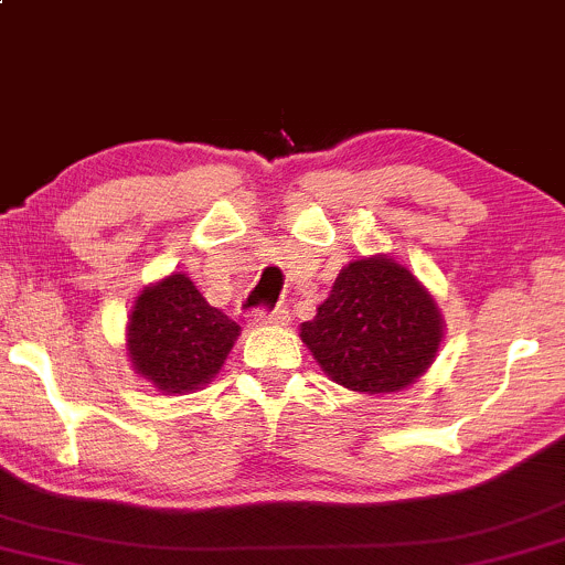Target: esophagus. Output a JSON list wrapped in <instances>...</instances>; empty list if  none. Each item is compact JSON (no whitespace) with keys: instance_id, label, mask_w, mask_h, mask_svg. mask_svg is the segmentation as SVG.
I'll list each match as a JSON object with an SVG mask.
<instances>
[{"instance_id":"1","label":"esophagus","mask_w":565,"mask_h":565,"mask_svg":"<svg viewBox=\"0 0 565 565\" xmlns=\"http://www.w3.org/2000/svg\"><path fill=\"white\" fill-rule=\"evenodd\" d=\"M253 323L260 326H285L288 323V309H256L253 312Z\"/></svg>"}]
</instances>
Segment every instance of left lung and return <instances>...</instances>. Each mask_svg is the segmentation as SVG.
I'll return each mask as SVG.
<instances>
[{
	"label": "left lung",
	"instance_id": "obj_1",
	"mask_svg": "<svg viewBox=\"0 0 565 565\" xmlns=\"http://www.w3.org/2000/svg\"><path fill=\"white\" fill-rule=\"evenodd\" d=\"M426 285L387 256L353 260L318 315L301 323V342L337 385L396 393L434 363L445 331Z\"/></svg>",
	"mask_w": 565,
	"mask_h": 565
}]
</instances>
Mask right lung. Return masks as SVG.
I'll return each mask as SVG.
<instances>
[{
  "label": "right lung",
  "mask_w": 565,
  "mask_h": 565,
  "mask_svg": "<svg viewBox=\"0 0 565 565\" xmlns=\"http://www.w3.org/2000/svg\"><path fill=\"white\" fill-rule=\"evenodd\" d=\"M126 331L131 366L161 393L207 385L239 337V326L210 307L185 275L148 285L137 296Z\"/></svg>",
  "instance_id": "right-lung-1"
}]
</instances>
